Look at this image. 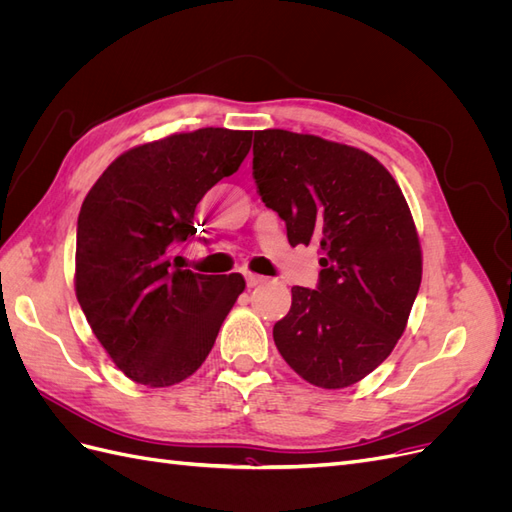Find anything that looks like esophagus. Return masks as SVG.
Segmentation results:
<instances>
[{
	"label": "esophagus",
	"instance_id": "34e87169",
	"mask_svg": "<svg viewBox=\"0 0 512 512\" xmlns=\"http://www.w3.org/2000/svg\"><path fill=\"white\" fill-rule=\"evenodd\" d=\"M245 282H247V286H258L260 282H265V277L262 275H256V273H250V271H245Z\"/></svg>",
	"mask_w": 512,
	"mask_h": 512
}]
</instances>
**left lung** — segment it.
<instances>
[{"label": "left lung", "mask_w": 512, "mask_h": 512, "mask_svg": "<svg viewBox=\"0 0 512 512\" xmlns=\"http://www.w3.org/2000/svg\"><path fill=\"white\" fill-rule=\"evenodd\" d=\"M254 179L288 243H316L322 256L318 288H292L275 346L309 384L346 389L406 331L423 277L410 207L374 156L314 134L258 130Z\"/></svg>", "instance_id": "left-lung-1"}]
</instances>
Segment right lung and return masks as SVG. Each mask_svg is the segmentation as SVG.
<instances>
[{
    "label": "right lung",
    "mask_w": 512,
    "mask_h": 512,
    "mask_svg": "<svg viewBox=\"0 0 512 512\" xmlns=\"http://www.w3.org/2000/svg\"><path fill=\"white\" fill-rule=\"evenodd\" d=\"M250 130L200 128L123 151L83 200L74 290L91 331L130 380L160 389L205 363L245 290L241 273L181 269L196 205L237 173Z\"/></svg>",
    "instance_id": "right-lung-1"
}]
</instances>
